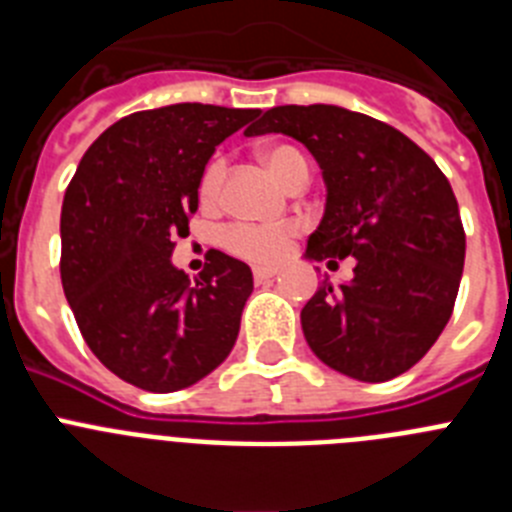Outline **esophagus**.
<instances>
[{
	"mask_svg": "<svg viewBox=\"0 0 512 512\" xmlns=\"http://www.w3.org/2000/svg\"><path fill=\"white\" fill-rule=\"evenodd\" d=\"M277 274H279L277 266H256V269H253V279H256V284L266 282V279H274Z\"/></svg>",
	"mask_w": 512,
	"mask_h": 512,
	"instance_id": "obj_1",
	"label": "esophagus"
}]
</instances>
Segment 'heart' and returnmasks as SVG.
Masks as SVG:
<instances>
[{
    "label": "heart",
    "mask_w": 512,
    "mask_h": 512,
    "mask_svg": "<svg viewBox=\"0 0 512 512\" xmlns=\"http://www.w3.org/2000/svg\"><path fill=\"white\" fill-rule=\"evenodd\" d=\"M261 161L266 169L277 176L282 184L297 182L300 176L310 174L307 161L297 148L284 146H266L261 148ZM225 179V158H212L210 164L205 166L200 176V200L205 205H212L220 194ZM297 228L295 225H253V223H235L225 228L223 233V246L230 253L241 256V259L256 261V264H271V261L282 259L284 253L289 251V243L295 238Z\"/></svg>",
    "instance_id": "1"
}]
</instances>
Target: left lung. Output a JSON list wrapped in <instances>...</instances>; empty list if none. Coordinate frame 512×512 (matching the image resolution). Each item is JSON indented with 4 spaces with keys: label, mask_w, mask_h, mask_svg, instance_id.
I'll return each mask as SVG.
<instances>
[{
    "label": "left lung",
    "mask_w": 512,
    "mask_h": 512,
    "mask_svg": "<svg viewBox=\"0 0 512 512\" xmlns=\"http://www.w3.org/2000/svg\"><path fill=\"white\" fill-rule=\"evenodd\" d=\"M264 133L300 140L323 169L325 212L307 259H356L351 282H325L302 307L307 346L359 382L408 372L449 323L464 271L449 179L408 135L336 104L271 107L246 128Z\"/></svg>",
    "instance_id": "left-lung-1"
}]
</instances>
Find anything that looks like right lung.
<instances>
[{
	"label": "right lung",
	"mask_w": 512,
	"mask_h": 512,
	"mask_svg": "<svg viewBox=\"0 0 512 512\" xmlns=\"http://www.w3.org/2000/svg\"><path fill=\"white\" fill-rule=\"evenodd\" d=\"M256 115L200 102L133 112L94 140L66 189L63 292L94 356L140 390L200 382L238 338L248 264L212 248L192 282L171 251L215 146Z\"/></svg>",
	"instance_id": "right-lung-1"
}]
</instances>
